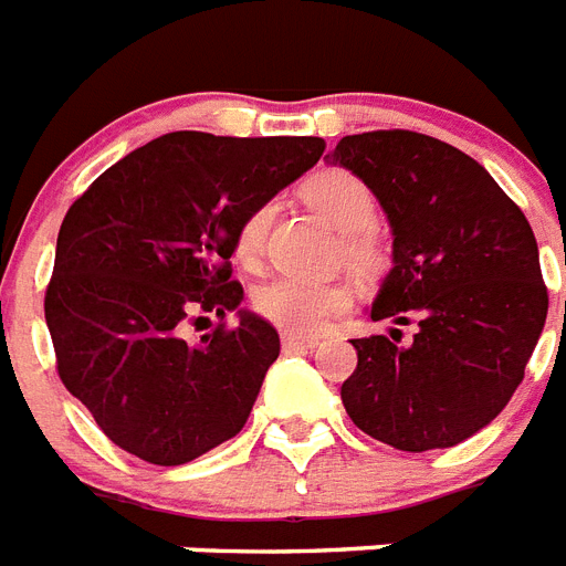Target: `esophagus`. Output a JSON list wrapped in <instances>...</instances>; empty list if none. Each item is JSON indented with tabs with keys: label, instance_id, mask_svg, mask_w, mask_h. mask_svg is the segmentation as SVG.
<instances>
[{
	"label": "esophagus",
	"instance_id": "1",
	"mask_svg": "<svg viewBox=\"0 0 566 566\" xmlns=\"http://www.w3.org/2000/svg\"><path fill=\"white\" fill-rule=\"evenodd\" d=\"M283 347H286V350H312V347H318V336H297V333H283Z\"/></svg>",
	"mask_w": 566,
	"mask_h": 566
}]
</instances>
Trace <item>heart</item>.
Here are the masks:
<instances>
[{
  "label": "heart",
  "mask_w": 566,
  "mask_h": 566,
  "mask_svg": "<svg viewBox=\"0 0 566 566\" xmlns=\"http://www.w3.org/2000/svg\"><path fill=\"white\" fill-rule=\"evenodd\" d=\"M304 198L333 228L345 233V254L350 260H368L370 242L365 228L377 216V201L365 180L347 169H321L304 180ZM271 216H274V201H262L239 221L233 237L239 260L254 262L260 256ZM350 301H354V289L342 280L297 277V274H277L254 292V310L289 333H315L336 312L347 310Z\"/></svg>",
  "instance_id": "heart-1"
}]
</instances>
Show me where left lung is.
I'll return each mask as SVG.
<instances>
[{"label": "left lung", "mask_w": 566, "mask_h": 566, "mask_svg": "<svg viewBox=\"0 0 566 566\" xmlns=\"http://www.w3.org/2000/svg\"><path fill=\"white\" fill-rule=\"evenodd\" d=\"M327 160L368 184L395 237L370 321L415 324L406 345L395 327L354 338L342 403L395 450L462 444L512 400L544 333L535 233L473 157L427 134H354Z\"/></svg>", "instance_id": "8db88e82"}]
</instances>
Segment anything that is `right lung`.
I'll list each match as a JSON object with an SVG mask.
<instances>
[{
  "mask_svg": "<svg viewBox=\"0 0 566 566\" xmlns=\"http://www.w3.org/2000/svg\"><path fill=\"white\" fill-rule=\"evenodd\" d=\"M321 137L175 130L102 171L57 233L46 324L57 374L113 444L175 468L245 427L280 336L230 280L239 221L312 169ZM192 311H237L189 346Z\"/></svg>",
  "mask_w": 566,
  "mask_h": 566,
  "instance_id": "right-lung-1",
  "label": "right lung"
}]
</instances>
